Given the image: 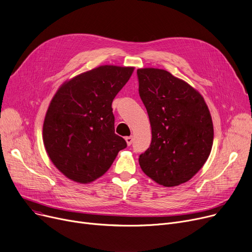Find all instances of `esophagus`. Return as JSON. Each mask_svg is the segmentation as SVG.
Masks as SVG:
<instances>
[{
	"instance_id": "obj_1",
	"label": "esophagus",
	"mask_w": 252,
	"mask_h": 252,
	"mask_svg": "<svg viewBox=\"0 0 252 252\" xmlns=\"http://www.w3.org/2000/svg\"><path fill=\"white\" fill-rule=\"evenodd\" d=\"M126 144L128 146H130L132 144V141H133V137L132 136H129V137H126Z\"/></svg>"
}]
</instances>
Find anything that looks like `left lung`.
Listing matches in <instances>:
<instances>
[{"label":"left lung","instance_id":"8db88e82","mask_svg":"<svg viewBox=\"0 0 252 252\" xmlns=\"http://www.w3.org/2000/svg\"><path fill=\"white\" fill-rule=\"evenodd\" d=\"M139 94L152 127V142L139 163L160 186L189 181L208 160L214 140L204 97L189 84L161 69L137 71Z\"/></svg>","mask_w":252,"mask_h":252}]
</instances>
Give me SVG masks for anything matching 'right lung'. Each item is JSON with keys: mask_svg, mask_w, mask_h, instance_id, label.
<instances>
[{"mask_svg": "<svg viewBox=\"0 0 252 252\" xmlns=\"http://www.w3.org/2000/svg\"><path fill=\"white\" fill-rule=\"evenodd\" d=\"M133 69L100 65L64 82L50 101L43 144L49 159L69 179L84 184L96 180L126 147L114 132L111 103Z\"/></svg>", "mask_w": 252, "mask_h": 252, "instance_id": "1", "label": "right lung"}]
</instances>
